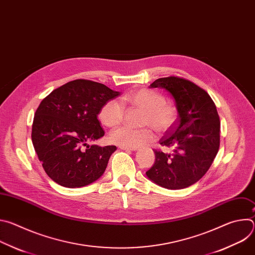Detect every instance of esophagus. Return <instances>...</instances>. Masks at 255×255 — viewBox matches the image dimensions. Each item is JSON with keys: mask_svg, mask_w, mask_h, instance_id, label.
<instances>
[{"mask_svg": "<svg viewBox=\"0 0 255 255\" xmlns=\"http://www.w3.org/2000/svg\"><path fill=\"white\" fill-rule=\"evenodd\" d=\"M120 148L122 150H126V151H135V150H137V147H124V146H120Z\"/></svg>", "mask_w": 255, "mask_h": 255, "instance_id": "esophagus-1", "label": "esophagus"}]
</instances>
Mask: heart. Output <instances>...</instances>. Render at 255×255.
<instances>
[{"instance_id":"heart-1","label":"heart","mask_w":255,"mask_h":255,"mask_svg":"<svg viewBox=\"0 0 255 255\" xmlns=\"http://www.w3.org/2000/svg\"><path fill=\"white\" fill-rule=\"evenodd\" d=\"M125 101L145 111L143 126H149L157 133L168 131L177 120V111L171 104L165 102L160 94L146 89L137 90L128 94ZM124 105L117 99L107 101L99 112L101 123L107 127L118 126L124 118ZM152 139L148 128L133 129L128 126L120 127L110 134V140L120 146L137 147Z\"/></svg>"}]
</instances>
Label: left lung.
Wrapping results in <instances>:
<instances>
[{
    "label": "left lung",
    "mask_w": 255,
    "mask_h": 255,
    "mask_svg": "<svg viewBox=\"0 0 255 255\" xmlns=\"http://www.w3.org/2000/svg\"><path fill=\"white\" fill-rule=\"evenodd\" d=\"M150 88L167 91L173 98L177 121L160 140L171 153L154 150L155 161L146 171L154 184L180 190L196 184L210 168L220 146V120L206 91L177 77L161 78Z\"/></svg>",
    "instance_id": "8db88e82"
}]
</instances>
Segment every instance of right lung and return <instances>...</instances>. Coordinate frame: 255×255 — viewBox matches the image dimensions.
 Returning <instances> with one entry per match:
<instances>
[{
	"label": "right lung",
	"instance_id": "1",
	"mask_svg": "<svg viewBox=\"0 0 255 255\" xmlns=\"http://www.w3.org/2000/svg\"><path fill=\"white\" fill-rule=\"evenodd\" d=\"M120 92L103 84L76 80L42 100L32 125V143L47 175L65 188H82L99 179L114 145L89 142L105 134L98 120L102 106Z\"/></svg>",
	"mask_w": 255,
	"mask_h": 255
}]
</instances>
